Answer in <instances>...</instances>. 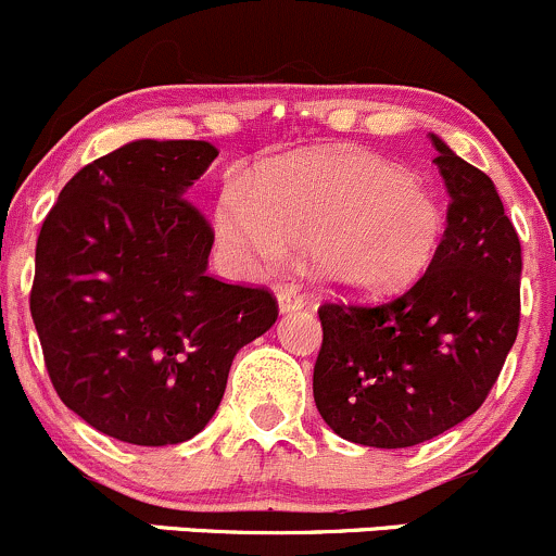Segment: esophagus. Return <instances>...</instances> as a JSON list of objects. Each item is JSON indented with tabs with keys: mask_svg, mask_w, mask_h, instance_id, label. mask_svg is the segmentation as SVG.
<instances>
[{
	"mask_svg": "<svg viewBox=\"0 0 556 556\" xmlns=\"http://www.w3.org/2000/svg\"><path fill=\"white\" fill-rule=\"evenodd\" d=\"M277 303H279V311H282V314H292V311L303 308V295H298L295 290H279Z\"/></svg>",
	"mask_w": 556,
	"mask_h": 556,
	"instance_id": "obj_1",
	"label": "esophagus"
}]
</instances>
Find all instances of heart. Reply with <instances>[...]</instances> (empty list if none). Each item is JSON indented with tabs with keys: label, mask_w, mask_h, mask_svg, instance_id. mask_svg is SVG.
I'll return each instance as SVG.
<instances>
[{
	"label": "heart",
	"mask_w": 556,
	"mask_h": 556,
	"mask_svg": "<svg viewBox=\"0 0 556 556\" xmlns=\"http://www.w3.org/2000/svg\"><path fill=\"white\" fill-rule=\"evenodd\" d=\"M216 235L231 253L266 266L308 248L316 282L380 298L427 271L441 248L443 213L412 170L367 150L329 148L279 157L253 185H227Z\"/></svg>",
	"instance_id": "b5f03b06"
}]
</instances>
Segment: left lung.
Listing matches in <instances>:
<instances>
[{"label":"left lung","instance_id":"1","mask_svg":"<svg viewBox=\"0 0 556 556\" xmlns=\"http://www.w3.org/2000/svg\"><path fill=\"white\" fill-rule=\"evenodd\" d=\"M451 198L425 277L382 306L319 308L314 401L345 441L406 448L475 414L520 327L522 250L496 185L430 134Z\"/></svg>","mask_w":556,"mask_h":556}]
</instances>
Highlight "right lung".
I'll use <instances>...</instances> for the list:
<instances>
[{
	"mask_svg": "<svg viewBox=\"0 0 556 556\" xmlns=\"http://www.w3.org/2000/svg\"><path fill=\"white\" fill-rule=\"evenodd\" d=\"M218 150L134 139L63 187L36 242L30 316L63 404L134 446L198 435L277 301L208 277L213 231L187 189Z\"/></svg>",
	"mask_w": 556,
	"mask_h": 556,
	"instance_id": "add662e5",
	"label": "right lung"
}]
</instances>
